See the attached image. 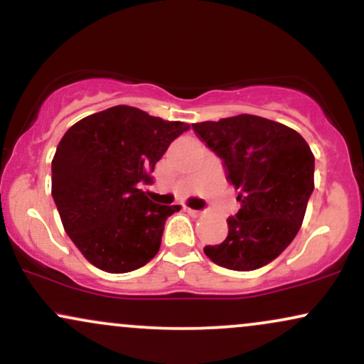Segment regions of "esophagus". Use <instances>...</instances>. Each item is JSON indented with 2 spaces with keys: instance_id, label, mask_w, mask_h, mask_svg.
Wrapping results in <instances>:
<instances>
[{
  "instance_id": "1",
  "label": "esophagus",
  "mask_w": 364,
  "mask_h": 364,
  "mask_svg": "<svg viewBox=\"0 0 364 364\" xmlns=\"http://www.w3.org/2000/svg\"><path fill=\"white\" fill-rule=\"evenodd\" d=\"M185 210L188 212V214H190V215H193V217H198V215H202V210H193V208H190V207H185Z\"/></svg>"
}]
</instances>
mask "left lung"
<instances>
[{
  "label": "left lung",
  "instance_id": "obj_1",
  "mask_svg": "<svg viewBox=\"0 0 364 364\" xmlns=\"http://www.w3.org/2000/svg\"><path fill=\"white\" fill-rule=\"evenodd\" d=\"M193 129L223 159L241 202L236 217L228 219V237L205 246L203 253L229 270L260 269L275 260L301 228L315 188L310 145L296 129L253 114L203 121Z\"/></svg>",
  "mask_w": 364,
  "mask_h": 364
}]
</instances>
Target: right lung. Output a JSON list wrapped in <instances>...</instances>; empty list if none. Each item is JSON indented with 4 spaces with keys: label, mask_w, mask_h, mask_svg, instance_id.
Masks as SVG:
<instances>
[{
    "label": "right lung",
    "mask_w": 364,
    "mask_h": 364,
    "mask_svg": "<svg viewBox=\"0 0 364 364\" xmlns=\"http://www.w3.org/2000/svg\"><path fill=\"white\" fill-rule=\"evenodd\" d=\"M190 124L114 106L75 123L53 157L51 193L66 235L92 265L109 274L140 269L156 257L166 219L140 190L171 141Z\"/></svg>",
    "instance_id": "obj_1"
}]
</instances>
